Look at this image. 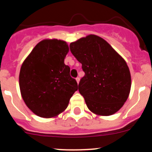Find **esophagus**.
<instances>
[{
  "mask_svg": "<svg viewBox=\"0 0 152 152\" xmlns=\"http://www.w3.org/2000/svg\"><path fill=\"white\" fill-rule=\"evenodd\" d=\"M76 81H77V83H79V81H80V78H79L77 77V78H76Z\"/></svg>",
  "mask_w": 152,
  "mask_h": 152,
  "instance_id": "esophagus-1",
  "label": "esophagus"
}]
</instances>
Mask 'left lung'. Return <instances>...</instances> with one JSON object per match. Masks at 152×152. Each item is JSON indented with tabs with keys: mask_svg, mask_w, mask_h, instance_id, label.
<instances>
[{
	"mask_svg": "<svg viewBox=\"0 0 152 152\" xmlns=\"http://www.w3.org/2000/svg\"><path fill=\"white\" fill-rule=\"evenodd\" d=\"M70 50L85 73L78 83V91L88 109L100 116L117 112L128 99L132 85L124 59L96 35L71 43Z\"/></svg>",
	"mask_w": 152,
	"mask_h": 152,
	"instance_id": "8db88e82",
	"label": "left lung"
}]
</instances>
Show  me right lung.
<instances>
[{
  "label": "right lung",
  "mask_w": 152,
  "mask_h": 152,
  "mask_svg": "<svg viewBox=\"0 0 152 152\" xmlns=\"http://www.w3.org/2000/svg\"><path fill=\"white\" fill-rule=\"evenodd\" d=\"M69 50L65 41L45 39L23 63L19 74L20 94L26 106L40 117L58 116L78 90L70 68L64 64Z\"/></svg>",
  "instance_id": "right-lung-1"
}]
</instances>
